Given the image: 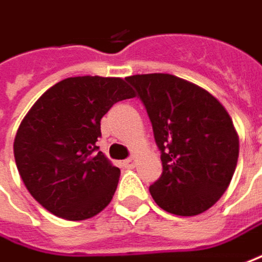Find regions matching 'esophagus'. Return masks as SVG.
Instances as JSON below:
<instances>
[{
  "label": "esophagus",
  "instance_id": "esophagus-1",
  "mask_svg": "<svg viewBox=\"0 0 262 262\" xmlns=\"http://www.w3.org/2000/svg\"><path fill=\"white\" fill-rule=\"evenodd\" d=\"M136 163H138V160H136L135 157H130V158H127V160L123 163V165H124L126 168H133V167L136 165Z\"/></svg>",
  "mask_w": 262,
  "mask_h": 262
}]
</instances>
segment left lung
<instances>
[{"label": "left lung", "mask_w": 262, "mask_h": 262, "mask_svg": "<svg viewBox=\"0 0 262 262\" xmlns=\"http://www.w3.org/2000/svg\"><path fill=\"white\" fill-rule=\"evenodd\" d=\"M151 120L163 173L149 186L154 201L176 215H198L226 192L239 157V138L222 104L173 74L126 77Z\"/></svg>", "instance_id": "left-lung-1"}]
</instances>
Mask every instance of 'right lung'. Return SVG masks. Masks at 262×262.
I'll use <instances>...</instances> for the list:
<instances>
[{
    "label": "right lung",
    "mask_w": 262,
    "mask_h": 262,
    "mask_svg": "<svg viewBox=\"0 0 262 262\" xmlns=\"http://www.w3.org/2000/svg\"><path fill=\"white\" fill-rule=\"evenodd\" d=\"M135 97L120 77L79 76L50 88L29 110L14 139V158L30 195L57 217L79 222L104 210L120 168L97 146L101 119Z\"/></svg>",
    "instance_id": "1"
}]
</instances>
